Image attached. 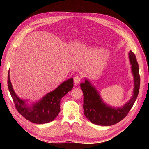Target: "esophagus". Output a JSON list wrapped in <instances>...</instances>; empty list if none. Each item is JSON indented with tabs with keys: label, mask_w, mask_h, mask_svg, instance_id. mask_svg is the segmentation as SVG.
Returning <instances> with one entry per match:
<instances>
[{
	"label": "esophagus",
	"mask_w": 149,
	"mask_h": 149,
	"mask_svg": "<svg viewBox=\"0 0 149 149\" xmlns=\"http://www.w3.org/2000/svg\"><path fill=\"white\" fill-rule=\"evenodd\" d=\"M81 77L80 76H79V75H76V76H75L74 78V81L75 84H79L81 82Z\"/></svg>",
	"instance_id": "34e87169"
}]
</instances>
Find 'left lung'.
<instances>
[{"instance_id":"left-lung-1","label":"left lung","mask_w":149,"mask_h":149,"mask_svg":"<svg viewBox=\"0 0 149 149\" xmlns=\"http://www.w3.org/2000/svg\"><path fill=\"white\" fill-rule=\"evenodd\" d=\"M129 57L134 79V95L129 102L120 108H114L104 104L99 92L88 80L81 84L84 95V114L91 123L104 126L114 125L124 118L132 108L140 90V76L136 58L131 50L129 53Z\"/></svg>"}]
</instances>
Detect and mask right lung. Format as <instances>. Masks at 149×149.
<instances>
[{
    "label": "right lung",
    "instance_id": "add662e5",
    "mask_svg": "<svg viewBox=\"0 0 149 149\" xmlns=\"http://www.w3.org/2000/svg\"><path fill=\"white\" fill-rule=\"evenodd\" d=\"M9 70L8 75V86L18 112L31 122L38 124L53 121L60 111V101L74 86L73 78L65 81L56 90L47 94L39 102L27 107L26 101L17 97L13 89L9 78Z\"/></svg>",
    "mask_w": 149,
    "mask_h": 149
}]
</instances>
